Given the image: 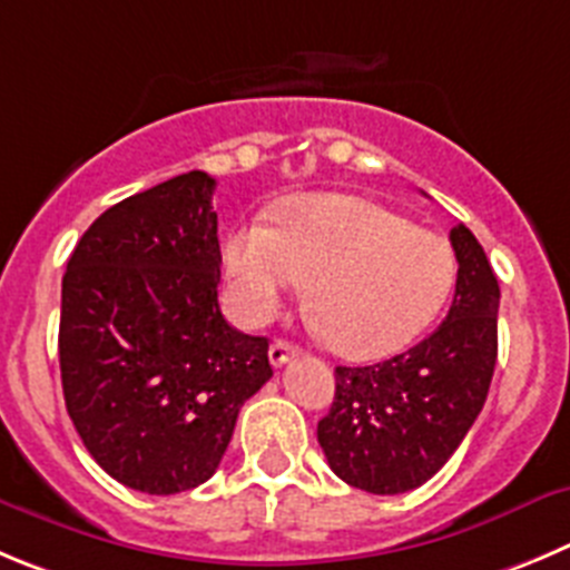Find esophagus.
<instances>
[{
	"instance_id": "1",
	"label": "esophagus",
	"mask_w": 570,
	"mask_h": 570,
	"mask_svg": "<svg viewBox=\"0 0 570 570\" xmlns=\"http://www.w3.org/2000/svg\"><path fill=\"white\" fill-rule=\"evenodd\" d=\"M292 354H295V348H292L286 340H275V343L269 345V363H273L275 368H281L284 363H289Z\"/></svg>"
}]
</instances>
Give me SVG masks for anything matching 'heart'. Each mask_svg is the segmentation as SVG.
<instances>
[{
	"label": "heart",
	"mask_w": 570,
	"mask_h": 570,
	"mask_svg": "<svg viewBox=\"0 0 570 570\" xmlns=\"http://www.w3.org/2000/svg\"><path fill=\"white\" fill-rule=\"evenodd\" d=\"M238 321L267 323L309 286V309L328 348L380 360L411 345L444 309L455 253L444 236L413 227L357 194H306L286 202L275 227L242 225L225 242Z\"/></svg>",
	"instance_id": "1"
}]
</instances>
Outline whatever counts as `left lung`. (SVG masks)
I'll list each match as a JSON object with an SVG mask.
<instances>
[{"instance_id":"obj_1","label":"left lung","mask_w":570,"mask_h":570,"mask_svg":"<svg viewBox=\"0 0 570 570\" xmlns=\"http://www.w3.org/2000/svg\"><path fill=\"white\" fill-rule=\"evenodd\" d=\"M459 278L446 321L396 357L334 368L317 441L334 475L374 494L422 487L459 450L487 402L498 360L501 286L470 227L450 230Z\"/></svg>"}]
</instances>
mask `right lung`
<instances>
[{
  "label": "right lung",
  "instance_id": "obj_1",
  "mask_svg": "<svg viewBox=\"0 0 570 570\" xmlns=\"http://www.w3.org/2000/svg\"><path fill=\"white\" fill-rule=\"evenodd\" d=\"M213 188L188 171L111 205L61 281L67 413L89 455L137 492L205 483L242 405L273 376L267 337L222 315Z\"/></svg>",
  "mask_w": 570,
  "mask_h": 570
}]
</instances>
